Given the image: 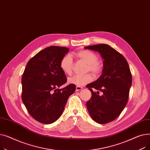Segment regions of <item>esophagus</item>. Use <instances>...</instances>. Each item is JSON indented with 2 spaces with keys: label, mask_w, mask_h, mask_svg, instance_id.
I'll use <instances>...</instances> for the list:
<instances>
[{
  "label": "esophagus",
  "mask_w": 150,
  "mask_h": 150,
  "mask_svg": "<svg viewBox=\"0 0 150 150\" xmlns=\"http://www.w3.org/2000/svg\"><path fill=\"white\" fill-rule=\"evenodd\" d=\"M83 89V87H81V86H76V91H80L81 89Z\"/></svg>",
  "instance_id": "1"
}]
</instances>
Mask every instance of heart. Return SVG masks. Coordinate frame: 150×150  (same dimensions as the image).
<instances>
[{
	"mask_svg": "<svg viewBox=\"0 0 150 150\" xmlns=\"http://www.w3.org/2000/svg\"><path fill=\"white\" fill-rule=\"evenodd\" d=\"M77 57L88 64V71H90L93 75H98L101 72V66L98 63V58L97 55L88 50H81L76 54ZM73 59L71 55L67 54L63 57L60 62V68L66 75H70L72 72ZM92 77L90 74L84 75H75L69 78V84L76 86H84L90 83Z\"/></svg>",
	"mask_w": 150,
	"mask_h": 150,
	"instance_id": "heart-1",
	"label": "heart"
}]
</instances>
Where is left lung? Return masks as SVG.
Returning a JSON list of instances; mask_svg holds the SVG:
<instances>
[{
    "label": "left lung",
    "instance_id": "left-lung-1",
    "mask_svg": "<svg viewBox=\"0 0 150 150\" xmlns=\"http://www.w3.org/2000/svg\"><path fill=\"white\" fill-rule=\"evenodd\" d=\"M84 49L98 52L103 59L101 75L86 86L92 93L86 106L96 122L108 123L117 119L127 104L132 84L128 63L122 54L107 44L90 45ZM93 88L102 91L103 95L100 96Z\"/></svg>",
    "mask_w": 150,
    "mask_h": 150
}]
</instances>
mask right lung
<instances>
[{
	"instance_id": "1",
	"label": "right lung",
	"mask_w": 150,
	"mask_h": 150,
	"mask_svg": "<svg viewBox=\"0 0 150 150\" xmlns=\"http://www.w3.org/2000/svg\"><path fill=\"white\" fill-rule=\"evenodd\" d=\"M69 50L64 47H47L29 60L23 72L22 101L30 115L39 122L50 124L57 120L76 89L72 84L59 88L67 82L60 62Z\"/></svg>"
}]
</instances>
